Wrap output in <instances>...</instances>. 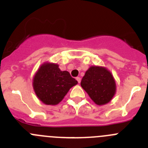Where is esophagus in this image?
I'll return each mask as SVG.
<instances>
[{
  "mask_svg": "<svg viewBox=\"0 0 148 148\" xmlns=\"http://www.w3.org/2000/svg\"><path fill=\"white\" fill-rule=\"evenodd\" d=\"M76 79H77V82H78V83H80V82H81L80 77H77V78H76Z\"/></svg>",
  "mask_w": 148,
  "mask_h": 148,
  "instance_id": "1",
  "label": "esophagus"
}]
</instances>
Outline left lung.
I'll return each mask as SVG.
<instances>
[{
	"label": "left lung",
	"mask_w": 148,
	"mask_h": 148,
	"mask_svg": "<svg viewBox=\"0 0 148 148\" xmlns=\"http://www.w3.org/2000/svg\"><path fill=\"white\" fill-rule=\"evenodd\" d=\"M81 86L93 101L99 106L109 103L116 93L114 77L103 66H90L82 77Z\"/></svg>",
	"instance_id": "1"
}]
</instances>
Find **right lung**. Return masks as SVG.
<instances>
[{
    "label": "right lung",
    "instance_id": "obj_1",
    "mask_svg": "<svg viewBox=\"0 0 148 148\" xmlns=\"http://www.w3.org/2000/svg\"><path fill=\"white\" fill-rule=\"evenodd\" d=\"M77 83L69 71H62L58 64L49 62L40 66L33 79V88L36 95L47 105H57L70 88Z\"/></svg>",
    "mask_w": 148,
    "mask_h": 148
}]
</instances>
